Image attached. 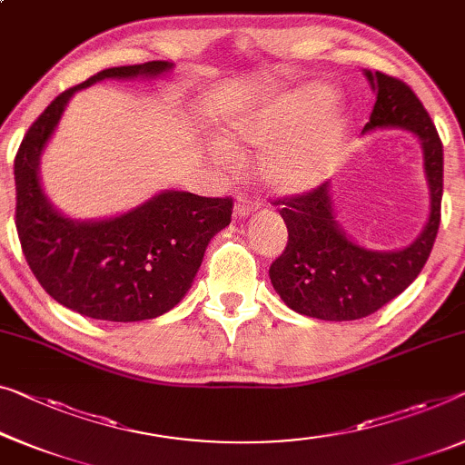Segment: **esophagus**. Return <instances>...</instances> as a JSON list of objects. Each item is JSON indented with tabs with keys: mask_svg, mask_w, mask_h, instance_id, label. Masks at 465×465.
Listing matches in <instances>:
<instances>
[{
	"mask_svg": "<svg viewBox=\"0 0 465 465\" xmlns=\"http://www.w3.org/2000/svg\"><path fill=\"white\" fill-rule=\"evenodd\" d=\"M254 209H256V204L252 203V200L244 196V193H240L238 200H235V206H233L235 217H248V214H251Z\"/></svg>",
	"mask_w": 465,
	"mask_h": 465,
	"instance_id": "1",
	"label": "esophagus"
}]
</instances>
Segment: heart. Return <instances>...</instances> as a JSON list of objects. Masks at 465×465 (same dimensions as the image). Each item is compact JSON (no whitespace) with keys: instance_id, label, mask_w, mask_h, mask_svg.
<instances>
[{"instance_id":"heart-1","label":"heart","mask_w":465,"mask_h":465,"mask_svg":"<svg viewBox=\"0 0 465 465\" xmlns=\"http://www.w3.org/2000/svg\"><path fill=\"white\" fill-rule=\"evenodd\" d=\"M328 100V89L313 87L242 114L227 124V142L235 150H267L261 169L275 192L299 193L315 188L334 163L342 121L338 114H323L307 125L303 123L320 113ZM225 158L233 161L232 152H225Z\"/></svg>"}]
</instances>
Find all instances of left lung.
Wrapping results in <instances>:
<instances>
[{
	"instance_id": "1",
	"label": "left lung",
	"mask_w": 465,
	"mask_h": 465,
	"mask_svg": "<svg viewBox=\"0 0 465 465\" xmlns=\"http://www.w3.org/2000/svg\"><path fill=\"white\" fill-rule=\"evenodd\" d=\"M365 77L376 92V104L363 134L399 127L420 137L430 214L413 244L382 252L346 238L336 223L330 182L275 200L288 227V244L269 267V277L290 309L323 322L361 320L403 292L424 269L440 225L442 142L430 114L401 79L380 71H365Z\"/></svg>"
}]
</instances>
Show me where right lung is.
<instances>
[{
    "label": "right lung",
    "mask_w": 465,
    "mask_h": 465,
    "mask_svg": "<svg viewBox=\"0 0 465 465\" xmlns=\"http://www.w3.org/2000/svg\"><path fill=\"white\" fill-rule=\"evenodd\" d=\"M173 64L106 68L62 92L35 121L14 158L16 232L33 275L54 301L104 322H142L171 311L188 292L211 238L232 221V198L166 190L102 221L58 213L41 190L39 156L74 92L102 79L158 77Z\"/></svg>",
    "instance_id": "obj_1"
}]
</instances>
